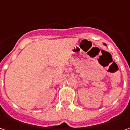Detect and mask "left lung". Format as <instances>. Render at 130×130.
<instances>
[{"label":"left lung","instance_id":"1","mask_svg":"<svg viewBox=\"0 0 130 130\" xmlns=\"http://www.w3.org/2000/svg\"><path fill=\"white\" fill-rule=\"evenodd\" d=\"M104 45H105V46H106V44H104Z\"/></svg>","mask_w":130,"mask_h":130}]
</instances>
